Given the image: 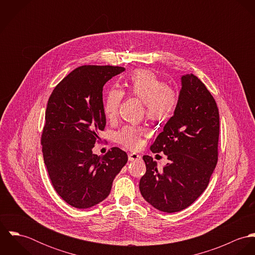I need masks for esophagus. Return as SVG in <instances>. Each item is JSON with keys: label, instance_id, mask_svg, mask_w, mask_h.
<instances>
[{"label": "esophagus", "instance_id": "1", "mask_svg": "<svg viewBox=\"0 0 255 255\" xmlns=\"http://www.w3.org/2000/svg\"><path fill=\"white\" fill-rule=\"evenodd\" d=\"M141 156L137 153H128V160L129 161H136V160H140Z\"/></svg>", "mask_w": 255, "mask_h": 255}]
</instances>
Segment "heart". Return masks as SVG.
Wrapping results in <instances>:
<instances>
[{
  "label": "heart",
  "mask_w": 255,
  "mask_h": 255,
  "mask_svg": "<svg viewBox=\"0 0 255 255\" xmlns=\"http://www.w3.org/2000/svg\"><path fill=\"white\" fill-rule=\"evenodd\" d=\"M127 91L145 104L146 116L152 121H162L170 117L178 105L177 92L149 71H137L133 73ZM123 96V92L115 87L106 92L103 110L110 120L117 116ZM145 134V128L130 125L125 126L117 133V140L127 148L137 149L142 144V136Z\"/></svg>",
  "instance_id": "obj_1"
}]
</instances>
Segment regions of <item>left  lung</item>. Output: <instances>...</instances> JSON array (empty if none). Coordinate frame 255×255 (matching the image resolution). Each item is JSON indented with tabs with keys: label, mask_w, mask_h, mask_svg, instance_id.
I'll return each instance as SVG.
<instances>
[{
	"label": "left lung",
	"mask_w": 255,
	"mask_h": 255,
	"mask_svg": "<svg viewBox=\"0 0 255 255\" xmlns=\"http://www.w3.org/2000/svg\"><path fill=\"white\" fill-rule=\"evenodd\" d=\"M174 116L166 123L150 149L163 152L169 163L157 168L144 155L145 175L139 189L154 208L174 213L191 205L207 187L218 161L220 122L217 104L194 74L182 75Z\"/></svg>",
	"instance_id": "obj_1"
}]
</instances>
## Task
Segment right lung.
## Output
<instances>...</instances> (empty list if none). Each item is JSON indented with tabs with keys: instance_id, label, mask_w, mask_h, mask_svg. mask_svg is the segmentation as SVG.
<instances>
[{
	"instance_id": "1",
	"label": "right lung",
	"mask_w": 255,
	"mask_h": 255,
	"mask_svg": "<svg viewBox=\"0 0 255 255\" xmlns=\"http://www.w3.org/2000/svg\"><path fill=\"white\" fill-rule=\"evenodd\" d=\"M126 69L82 66L53 90L45 114L42 152L52 184L71 206L90 208L110 194L113 181L128 162V155L113 147L105 155L92 148L104 130L103 86Z\"/></svg>"
}]
</instances>
